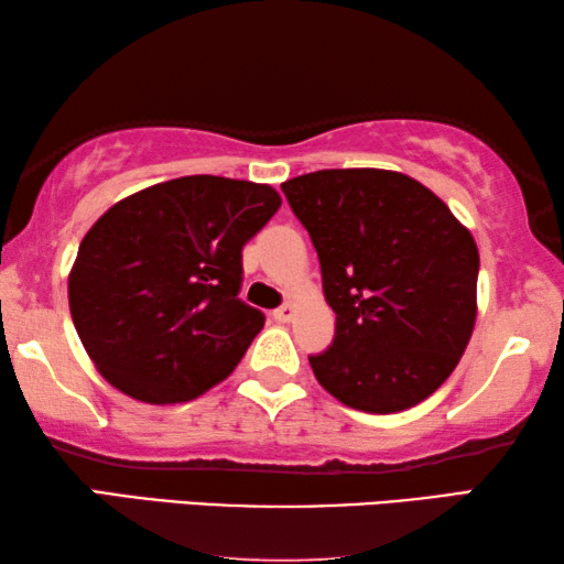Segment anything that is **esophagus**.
Wrapping results in <instances>:
<instances>
[{"instance_id":"esophagus-1","label":"esophagus","mask_w":564,"mask_h":564,"mask_svg":"<svg viewBox=\"0 0 564 564\" xmlns=\"http://www.w3.org/2000/svg\"><path fill=\"white\" fill-rule=\"evenodd\" d=\"M293 314H296V308H293V303H283L281 308L273 311V318L281 321V324H289V321L293 318Z\"/></svg>"}]
</instances>
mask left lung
<instances>
[{
  "label": "left lung",
  "instance_id": "left-lung-1",
  "mask_svg": "<svg viewBox=\"0 0 564 564\" xmlns=\"http://www.w3.org/2000/svg\"><path fill=\"white\" fill-rule=\"evenodd\" d=\"M308 230L334 341L308 356L341 404L394 414L449 379L477 318L479 250L444 200L394 170H316L281 185Z\"/></svg>",
  "mask_w": 564,
  "mask_h": 564
}]
</instances>
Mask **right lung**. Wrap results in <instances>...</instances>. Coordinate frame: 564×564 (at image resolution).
I'll return each instance as SVG.
<instances>
[{
    "instance_id": "add662e5",
    "label": "right lung",
    "mask_w": 564,
    "mask_h": 564,
    "mask_svg": "<svg viewBox=\"0 0 564 564\" xmlns=\"http://www.w3.org/2000/svg\"><path fill=\"white\" fill-rule=\"evenodd\" d=\"M281 208L271 185L185 175L115 203L69 271V314L97 371L145 404L216 387L265 316L238 299L240 250Z\"/></svg>"
}]
</instances>
